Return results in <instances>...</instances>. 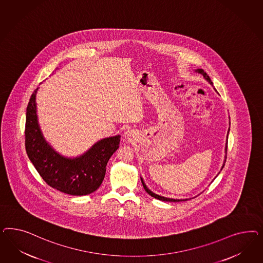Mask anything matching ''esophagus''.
<instances>
[{
    "label": "esophagus",
    "mask_w": 263,
    "mask_h": 263,
    "mask_svg": "<svg viewBox=\"0 0 263 263\" xmlns=\"http://www.w3.org/2000/svg\"><path fill=\"white\" fill-rule=\"evenodd\" d=\"M125 135L127 136L128 138H129V137H131V136H132V132L128 130V131H126V132H125Z\"/></svg>",
    "instance_id": "34e87169"
}]
</instances>
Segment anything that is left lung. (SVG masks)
<instances>
[{"instance_id":"left-lung-1","label":"left lung","mask_w":263,"mask_h":263,"mask_svg":"<svg viewBox=\"0 0 263 263\" xmlns=\"http://www.w3.org/2000/svg\"><path fill=\"white\" fill-rule=\"evenodd\" d=\"M197 72H199V74H201L203 77H204V79L206 80L207 82L210 84V85H213V83H212V81L211 79L209 78V76L207 75L206 72H204L203 69H197L196 70ZM230 131V130H229ZM229 133V132H228ZM227 148H228V142H227V145H226V152H227ZM227 158V157H226ZM224 162H226V159H224ZM223 167H222V168ZM141 180H142V184H143V188H144V190L145 192L148 194V195H151L152 197L153 198H155V199H159V200H164V201H182V200H187V199H168V198H165V197H161L159 195H156V194H154V193H152L147 187H146V185L144 184L143 182V178L141 177Z\"/></svg>"}]
</instances>
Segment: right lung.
Returning <instances> with one entry per match:
<instances>
[{
	"mask_svg": "<svg viewBox=\"0 0 263 263\" xmlns=\"http://www.w3.org/2000/svg\"><path fill=\"white\" fill-rule=\"evenodd\" d=\"M36 88L27 107L25 146L29 159L46 183L72 196H85L102 183L106 166L120 146V136L103 139L76 158H66L48 144L40 131L36 116Z\"/></svg>",
	"mask_w": 263,
	"mask_h": 263,
	"instance_id": "add662e5",
	"label": "right lung"
}]
</instances>
